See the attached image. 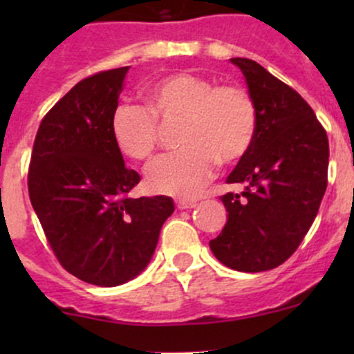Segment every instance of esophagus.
Segmentation results:
<instances>
[{
  "label": "esophagus",
  "mask_w": 354,
  "mask_h": 354,
  "mask_svg": "<svg viewBox=\"0 0 354 354\" xmlns=\"http://www.w3.org/2000/svg\"><path fill=\"white\" fill-rule=\"evenodd\" d=\"M176 207L180 210L195 209V207H197V202H188V200H180V202H176Z\"/></svg>",
  "instance_id": "34e87169"
}]
</instances>
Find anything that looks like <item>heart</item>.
Wrapping results in <instances>:
<instances>
[{"instance_id":"obj_1","label":"heart","mask_w":354,"mask_h":354,"mask_svg":"<svg viewBox=\"0 0 354 354\" xmlns=\"http://www.w3.org/2000/svg\"><path fill=\"white\" fill-rule=\"evenodd\" d=\"M147 108L120 104L111 116V135L123 156L151 159L157 147V123L181 118L178 144L145 171L154 194L194 198L216 173L217 160L236 162L252 147L257 108L252 95L238 85H216L194 73L159 78L145 91Z\"/></svg>"}]
</instances>
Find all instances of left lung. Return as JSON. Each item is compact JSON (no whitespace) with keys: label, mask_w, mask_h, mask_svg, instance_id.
<instances>
[{"label":"left lung","mask_w":354,"mask_h":354,"mask_svg":"<svg viewBox=\"0 0 354 354\" xmlns=\"http://www.w3.org/2000/svg\"><path fill=\"white\" fill-rule=\"evenodd\" d=\"M257 108L252 147L227 176L241 194L221 197L227 221L214 257L240 272L286 262L308 233L327 188L329 140L305 99L253 59L231 58Z\"/></svg>","instance_id":"left-lung-1"}]
</instances>
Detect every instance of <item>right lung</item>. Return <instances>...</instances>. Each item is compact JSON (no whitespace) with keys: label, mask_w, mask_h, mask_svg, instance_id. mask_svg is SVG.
Wrapping results in <instances>:
<instances>
[{"label":"right lung","mask_w":354,"mask_h":354,"mask_svg":"<svg viewBox=\"0 0 354 354\" xmlns=\"http://www.w3.org/2000/svg\"><path fill=\"white\" fill-rule=\"evenodd\" d=\"M130 66L78 82L42 120L28 167V197L59 263L78 279L113 288L151 262L171 197L130 198L140 181L111 135Z\"/></svg>","instance_id":"obj_1"}]
</instances>
